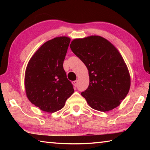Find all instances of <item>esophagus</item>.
<instances>
[{
	"mask_svg": "<svg viewBox=\"0 0 150 150\" xmlns=\"http://www.w3.org/2000/svg\"><path fill=\"white\" fill-rule=\"evenodd\" d=\"M77 83H78V81L77 80L73 81V85H74L75 87H77Z\"/></svg>",
	"mask_w": 150,
	"mask_h": 150,
	"instance_id": "1",
	"label": "esophagus"
}]
</instances>
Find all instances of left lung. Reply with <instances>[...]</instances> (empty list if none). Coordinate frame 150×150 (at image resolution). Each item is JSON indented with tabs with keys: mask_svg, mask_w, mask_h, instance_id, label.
<instances>
[{
	"mask_svg": "<svg viewBox=\"0 0 150 150\" xmlns=\"http://www.w3.org/2000/svg\"><path fill=\"white\" fill-rule=\"evenodd\" d=\"M70 47L88 71L89 85L81 93L88 105L101 112L119 106L128 93L130 77L118 50L98 35L73 40Z\"/></svg>",
	"mask_w": 150,
	"mask_h": 150,
	"instance_id": "8db88e82",
	"label": "left lung"
}]
</instances>
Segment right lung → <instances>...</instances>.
Wrapping results in <instances>:
<instances>
[{
  "instance_id": "right-lung-1",
  "label": "right lung",
  "mask_w": 150,
  "mask_h": 150,
  "mask_svg": "<svg viewBox=\"0 0 150 150\" xmlns=\"http://www.w3.org/2000/svg\"><path fill=\"white\" fill-rule=\"evenodd\" d=\"M70 41L65 36L49 40L28 63L24 80L27 97L33 105L47 112L61 110L74 93L63 66Z\"/></svg>"
}]
</instances>
